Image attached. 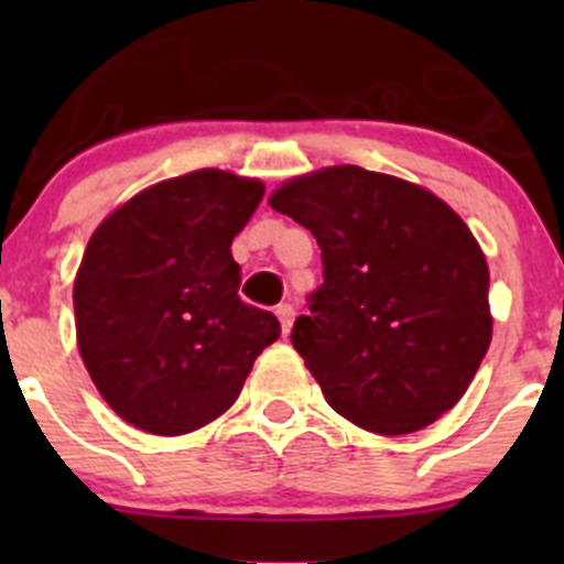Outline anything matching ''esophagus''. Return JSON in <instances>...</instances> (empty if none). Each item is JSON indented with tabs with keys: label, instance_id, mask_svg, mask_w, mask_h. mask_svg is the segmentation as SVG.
Listing matches in <instances>:
<instances>
[{
	"label": "esophagus",
	"instance_id": "1",
	"mask_svg": "<svg viewBox=\"0 0 564 564\" xmlns=\"http://www.w3.org/2000/svg\"><path fill=\"white\" fill-rule=\"evenodd\" d=\"M275 316H278V322H281V333L289 335V329H292V322H294V308H292V305H286V303L278 305Z\"/></svg>",
	"mask_w": 564,
	"mask_h": 564
}]
</instances>
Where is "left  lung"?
Instances as JSON below:
<instances>
[{
	"mask_svg": "<svg viewBox=\"0 0 564 564\" xmlns=\"http://www.w3.org/2000/svg\"><path fill=\"white\" fill-rule=\"evenodd\" d=\"M270 207L322 248L324 283L292 344L329 406L382 436L456 406L494 333L486 253L456 209L360 166L292 176Z\"/></svg>",
	"mask_w": 564,
	"mask_h": 564,
	"instance_id": "obj_1",
	"label": "left lung"
}]
</instances>
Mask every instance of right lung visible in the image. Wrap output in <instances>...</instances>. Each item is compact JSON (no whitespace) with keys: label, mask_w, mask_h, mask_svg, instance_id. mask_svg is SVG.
<instances>
[{"label":"right lung","mask_w":564,"mask_h":564,"mask_svg":"<svg viewBox=\"0 0 564 564\" xmlns=\"http://www.w3.org/2000/svg\"><path fill=\"white\" fill-rule=\"evenodd\" d=\"M261 196V180L198 169L135 193L89 237L73 283L78 351L133 429L180 436L218 420L281 335L240 300L231 259Z\"/></svg>","instance_id":"right-lung-1"}]
</instances>
